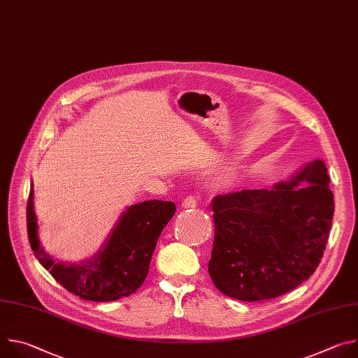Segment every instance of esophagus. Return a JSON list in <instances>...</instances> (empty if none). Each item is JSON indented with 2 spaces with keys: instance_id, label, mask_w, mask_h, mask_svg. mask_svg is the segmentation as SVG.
Listing matches in <instances>:
<instances>
[{
  "instance_id": "1",
  "label": "esophagus",
  "mask_w": 358,
  "mask_h": 358,
  "mask_svg": "<svg viewBox=\"0 0 358 358\" xmlns=\"http://www.w3.org/2000/svg\"><path fill=\"white\" fill-rule=\"evenodd\" d=\"M182 207L184 208H195L196 207V199L194 198V196H187V198H184V201H182Z\"/></svg>"
}]
</instances>
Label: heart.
I'll return each instance as SVG.
<instances>
[{
    "mask_svg": "<svg viewBox=\"0 0 358 358\" xmlns=\"http://www.w3.org/2000/svg\"><path fill=\"white\" fill-rule=\"evenodd\" d=\"M232 174H234V171H232V169H225V170H222L221 173H220V176H218V181L220 182H228L229 180H231V177H232Z\"/></svg>",
    "mask_w": 358,
    "mask_h": 358,
    "instance_id": "1",
    "label": "heart"
}]
</instances>
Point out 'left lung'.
<instances>
[{"mask_svg": "<svg viewBox=\"0 0 358 358\" xmlns=\"http://www.w3.org/2000/svg\"><path fill=\"white\" fill-rule=\"evenodd\" d=\"M323 160L299 169L269 189H242L213 199L215 236L208 264L220 292L259 301L285 294L319 266L334 199Z\"/></svg>", "mask_w": 358, "mask_h": 358, "instance_id": "left-lung-1", "label": "left lung"}]
</instances>
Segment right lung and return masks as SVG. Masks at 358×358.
Wrapping results in <instances>:
<instances>
[{
  "label": "right lung",
  "instance_id": "add662e5",
  "mask_svg": "<svg viewBox=\"0 0 358 358\" xmlns=\"http://www.w3.org/2000/svg\"><path fill=\"white\" fill-rule=\"evenodd\" d=\"M171 201H143L127 207L92 257L80 262H57L39 242L31 184L27 225L31 248L39 264L68 292L90 301H113L134 293L148 273L159 236L176 214Z\"/></svg>",
  "mask_w": 358,
  "mask_h": 358
}]
</instances>
